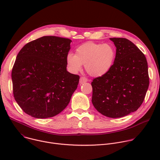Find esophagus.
I'll return each mask as SVG.
<instances>
[{
    "label": "esophagus",
    "instance_id": "1",
    "mask_svg": "<svg viewBox=\"0 0 160 160\" xmlns=\"http://www.w3.org/2000/svg\"><path fill=\"white\" fill-rule=\"evenodd\" d=\"M87 82V79L85 77H82L80 78V82H80V84H83V83H85Z\"/></svg>",
    "mask_w": 160,
    "mask_h": 160
}]
</instances>
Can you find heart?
<instances>
[{"label":"heart","mask_w":160,"mask_h":160,"mask_svg":"<svg viewBox=\"0 0 160 160\" xmlns=\"http://www.w3.org/2000/svg\"><path fill=\"white\" fill-rule=\"evenodd\" d=\"M115 56V49L110 44L88 42L81 45L76 49L75 55L68 54L66 62L70 70L73 73L79 72L83 64L89 75L98 77L109 72Z\"/></svg>","instance_id":"1"}]
</instances>
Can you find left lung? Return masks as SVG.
<instances>
[{
	"instance_id": "1",
	"label": "left lung",
	"mask_w": 160,
	"mask_h": 160,
	"mask_svg": "<svg viewBox=\"0 0 160 160\" xmlns=\"http://www.w3.org/2000/svg\"><path fill=\"white\" fill-rule=\"evenodd\" d=\"M109 39L117 48L115 61L107 73L91 83L92 102L102 115L115 118L138 109L149 78L146 58L133 43L124 38Z\"/></svg>"
}]
</instances>
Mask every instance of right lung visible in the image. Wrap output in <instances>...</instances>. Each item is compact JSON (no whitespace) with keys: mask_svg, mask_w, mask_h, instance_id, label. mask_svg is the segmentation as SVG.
I'll return each instance as SVG.
<instances>
[{"mask_svg":"<svg viewBox=\"0 0 160 160\" xmlns=\"http://www.w3.org/2000/svg\"><path fill=\"white\" fill-rule=\"evenodd\" d=\"M71 42L44 36L27 43L18 54L11 75L13 94L28 115L52 117L69 104L80 79L66 70Z\"/></svg>","mask_w":160,"mask_h":160,"instance_id":"obj_1","label":"right lung"}]
</instances>
